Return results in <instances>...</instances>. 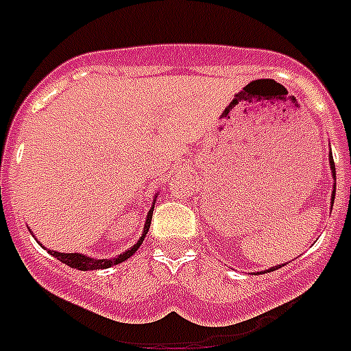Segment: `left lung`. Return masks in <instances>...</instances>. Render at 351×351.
<instances>
[{"label":"left lung","mask_w":351,"mask_h":351,"mask_svg":"<svg viewBox=\"0 0 351 351\" xmlns=\"http://www.w3.org/2000/svg\"><path fill=\"white\" fill-rule=\"evenodd\" d=\"M330 170H332L334 178H336V165H334V158H332V154H330ZM334 198H336V184H334V191H332V206H334ZM280 267H281V265H280ZM280 267H272V269H269L267 272L276 271V269H280ZM263 272H265V271H263Z\"/></svg>","instance_id":"1"}]
</instances>
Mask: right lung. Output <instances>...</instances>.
<instances>
[{
    "instance_id": "add662e5",
    "label": "right lung",
    "mask_w": 351,
    "mask_h": 351,
    "mask_svg": "<svg viewBox=\"0 0 351 351\" xmlns=\"http://www.w3.org/2000/svg\"><path fill=\"white\" fill-rule=\"evenodd\" d=\"M153 210L154 207H151V210H149L147 214V219H145V225H144V234H142L141 241H138L137 244L133 247H130L128 251H125V253H121L117 258H105V260H96V258H89V256H84L80 255V253H58V251H49L52 256H56L58 260H61L63 263H66V265H70L71 269H79V271H98V269H108L112 267V265H117V263L125 262L126 258H130V256L135 253V251L138 250V246L142 244V241H144L145 234H147L149 226H151V218H153Z\"/></svg>"
}]
</instances>
